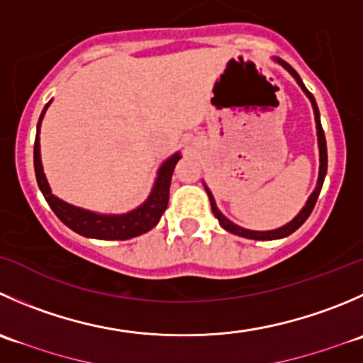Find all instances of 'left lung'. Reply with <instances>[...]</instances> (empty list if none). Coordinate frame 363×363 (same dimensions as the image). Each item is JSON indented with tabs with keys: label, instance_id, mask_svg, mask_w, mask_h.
Instances as JSON below:
<instances>
[{
	"label": "left lung",
	"instance_id": "obj_1",
	"mask_svg": "<svg viewBox=\"0 0 363 363\" xmlns=\"http://www.w3.org/2000/svg\"><path fill=\"white\" fill-rule=\"evenodd\" d=\"M277 62H279L280 65H282L284 69H286L287 72H289L291 76H293L294 79H296V83L300 84L301 90H303V92H305V96H307L308 99H311L312 108H314L315 128H318V145H319V179H318V186H315V189H314V191H312V195L308 196V200H307V203H305L303 209H301L300 213H298V216L294 218L293 221H289V223L284 225V227L275 228V230H262V232H260V230H248V228H242V227H239V225L232 223V221L228 220V218H225L223 214L220 213V209H218V207H216V202H214V199H213V193H211L209 189H207V186H206V191H207V195H209V200H211V209H213V214L218 218V221H220L221 227H223L227 232H232V234H235V235H241V238H248V239H259V241H271V239L287 238V235L293 234L294 230H298V228H300L301 225H303L305 221H307V218L311 216L312 209H314L315 202H318V196H319V193H321L323 182H325L326 168H328V154H326V138H325V131H323V128H321V121H319V110H318V104H315L314 96H312V94L308 92L307 88H305V84H303V81H301V77L298 76V72L293 69V67L289 65V63L284 62V60H280V58H277Z\"/></svg>",
	"mask_w": 363,
	"mask_h": 363
}]
</instances>
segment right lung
Segmentation results:
<instances>
[{
  "label": "right lung",
  "instance_id": "1",
  "mask_svg": "<svg viewBox=\"0 0 363 363\" xmlns=\"http://www.w3.org/2000/svg\"><path fill=\"white\" fill-rule=\"evenodd\" d=\"M49 103L45 104L42 110L40 118L37 124V138H35L33 147V163H35V175H37L38 188H40L42 195H44L45 202L52 209V213L63 221L69 228H72L77 234L84 235V238L94 239H131L136 235H142L149 232L150 228L156 227L157 221L163 216L164 209L168 206V196H170V181L174 168L177 161L181 160V154H174L168 157L161 168L157 170L156 182L150 191L149 199L136 207L135 211L125 214H99L92 213V211L81 209V207L70 206V203L63 202L58 196L51 193V188L48 184V179L44 175V168H42L40 161V142H38V133H40V122L44 118L45 110H48Z\"/></svg>",
  "mask_w": 363,
  "mask_h": 363
}]
</instances>
